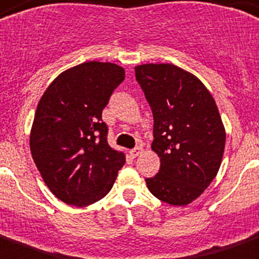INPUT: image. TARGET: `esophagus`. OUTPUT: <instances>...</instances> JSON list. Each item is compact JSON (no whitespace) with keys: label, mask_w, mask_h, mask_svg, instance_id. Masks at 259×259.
Masks as SVG:
<instances>
[{"label":"esophagus","mask_w":259,"mask_h":259,"mask_svg":"<svg viewBox=\"0 0 259 259\" xmlns=\"http://www.w3.org/2000/svg\"><path fill=\"white\" fill-rule=\"evenodd\" d=\"M142 154V148L141 146H138V148L133 149V150H130V155L133 157V158H137L138 155Z\"/></svg>","instance_id":"1"}]
</instances>
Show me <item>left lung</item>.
Masks as SVG:
<instances>
[{"label":"left lung","mask_w":259,"mask_h":259,"mask_svg":"<svg viewBox=\"0 0 259 259\" xmlns=\"http://www.w3.org/2000/svg\"><path fill=\"white\" fill-rule=\"evenodd\" d=\"M134 70L153 111L151 150L161 161L146 185L163 202L186 206L211 184L222 162L226 132L217 104L201 79L176 65Z\"/></svg>","instance_id":"obj_1"}]
</instances>
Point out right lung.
<instances>
[{
  "mask_svg": "<svg viewBox=\"0 0 259 259\" xmlns=\"http://www.w3.org/2000/svg\"><path fill=\"white\" fill-rule=\"evenodd\" d=\"M125 69L89 61L62 71L42 94L30 130V151L42 180L68 205L100 201L125 165L110 148L102 110Z\"/></svg>",
  "mask_w": 259,
  "mask_h": 259,
  "instance_id": "add662e5",
  "label": "right lung"
}]
</instances>
